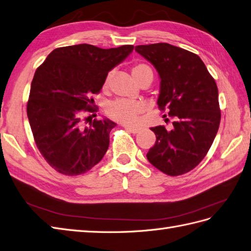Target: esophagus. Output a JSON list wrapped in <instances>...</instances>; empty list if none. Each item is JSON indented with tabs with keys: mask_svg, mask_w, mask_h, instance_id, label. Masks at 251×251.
Instances as JSON below:
<instances>
[{
	"mask_svg": "<svg viewBox=\"0 0 251 251\" xmlns=\"http://www.w3.org/2000/svg\"><path fill=\"white\" fill-rule=\"evenodd\" d=\"M125 126V129H126V131H129V132H131V133H133V134H136V133H138V132L140 131L139 127L130 126Z\"/></svg>",
	"mask_w": 251,
	"mask_h": 251,
	"instance_id": "esophagus-1",
	"label": "esophagus"
}]
</instances>
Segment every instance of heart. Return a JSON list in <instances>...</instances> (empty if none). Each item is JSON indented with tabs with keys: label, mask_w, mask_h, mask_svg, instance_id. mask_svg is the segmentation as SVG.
Segmentation results:
<instances>
[{
	"label": "heart",
	"mask_w": 251,
	"mask_h": 251,
	"mask_svg": "<svg viewBox=\"0 0 251 251\" xmlns=\"http://www.w3.org/2000/svg\"><path fill=\"white\" fill-rule=\"evenodd\" d=\"M147 70H151L150 67L148 65H146L144 63H136L134 64L132 67V75L134 78L138 81L144 73ZM113 76V72H108L105 78H104V83H103V86L106 88L109 82H111ZM144 104L140 102H134L130 100H126V99H118L109 102L106 105V114L109 118H112L113 120L119 121L121 124L125 125H134L137 120L138 116L144 112Z\"/></svg>",
	"instance_id": "1"
}]
</instances>
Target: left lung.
I'll list each match as a JSON object with an SVG mask.
<instances>
[{"label": "left lung", "instance_id": "left-lung-1", "mask_svg": "<svg viewBox=\"0 0 251 251\" xmlns=\"http://www.w3.org/2000/svg\"><path fill=\"white\" fill-rule=\"evenodd\" d=\"M161 77L157 105L174 118L173 130L151 127L156 140L147 153L162 173L176 176L191 172L203 160L221 124L218 88L197 54L166 42L136 46Z\"/></svg>", "mask_w": 251, "mask_h": 251}]
</instances>
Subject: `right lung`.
I'll return each instance as SVG.
<instances>
[{"label":"right lung","instance_id":"obj_1","mask_svg":"<svg viewBox=\"0 0 251 251\" xmlns=\"http://www.w3.org/2000/svg\"><path fill=\"white\" fill-rule=\"evenodd\" d=\"M131 45L101 49L83 44L57 48L36 69L26 105L36 146L47 163L65 176L85 174L99 163L116 124L90 120L94 95L108 71L133 51ZM94 116V115H93Z\"/></svg>","mask_w":251,"mask_h":251}]
</instances>
